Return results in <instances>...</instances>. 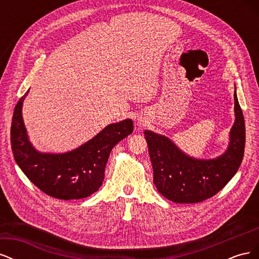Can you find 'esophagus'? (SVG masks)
Instances as JSON below:
<instances>
[{
    "label": "esophagus",
    "mask_w": 259,
    "mask_h": 259,
    "mask_svg": "<svg viewBox=\"0 0 259 259\" xmlns=\"http://www.w3.org/2000/svg\"><path fill=\"white\" fill-rule=\"evenodd\" d=\"M138 125H139V126H140V125H144V123H143V122H142V121H140V122H139V123H138Z\"/></svg>",
    "instance_id": "34e87169"
}]
</instances>
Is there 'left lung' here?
Wrapping results in <instances>:
<instances>
[{"mask_svg": "<svg viewBox=\"0 0 259 259\" xmlns=\"http://www.w3.org/2000/svg\"><path fill=\"white\" fill-rule=\"evenodd\" d=\"M236 121L224 154L216 159L191 158L165 136L145 131L158 191L175 203H198L211 198L236 175L244 155L245 123L234 92Z\"/></svg>", "mask_w": 259, "mask_h": 259, "instance_id": "obj_1", "label": "left lung"}]
</instances>
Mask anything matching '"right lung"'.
I'll use <instances>...</instances> for the list:
<instances>
[{"instance_id":"right-lung-1","label":"right lung","mask_w":259,"mask_h":259,"mask_svg":"<svg viewBox=\"0 0 259 259\" xmlns=\"http://www.w3.org/2000/svg\"><path fill=\"white\" fill-rule=\"evenodd\" d=\"M29 91L15 107L11 144L18 166L38 189L60 200H79L96 192L105 179L112 148L132 134L133 121L109 124L81 147L66 153H42L29 142L21 109Z\"/></svg>"}]
</instances>
